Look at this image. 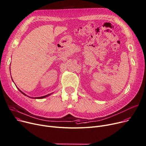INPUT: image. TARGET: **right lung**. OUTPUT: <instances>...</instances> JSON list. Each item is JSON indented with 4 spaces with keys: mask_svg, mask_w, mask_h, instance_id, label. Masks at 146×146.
I'll return each mask as SVG.
<instances>
[{
    "mask_svg": "<svg viewBox=\"0 0 146 146\" xmlns=\"http://www.w3.org/2000/svg\"><path fill=\"white\" fill-rule=\"evenodd\" d=\"M11 77H12V76H11ZM17 89H19V91L21 93V94H23L24 95H25V96H27L26 94H25V93H23V92H22L21 91H20V89L17 88ZM52 93H51V94H48V95H45V96H40V97H35V98H34V97H30V96H27L28 97H29V98H33V99H43V98H46V97H47V96H50V95H51Z\"/></svg>",
    "mask_w": 146,
    "mask_h": 146,
    "instance_id": "obj_1",
    "label": "right lung"
}]
</instances>
